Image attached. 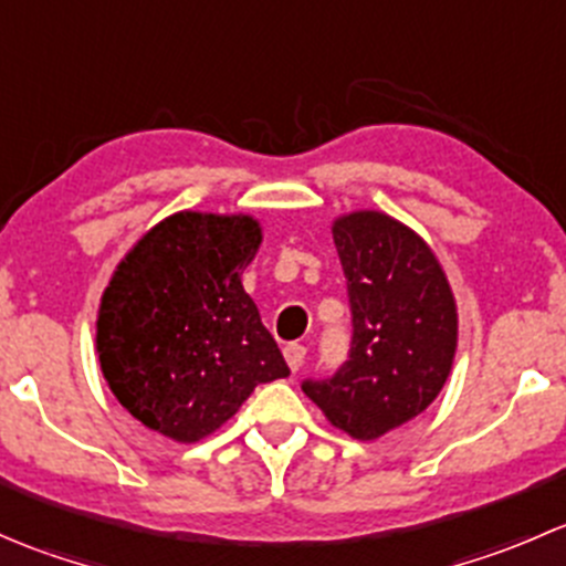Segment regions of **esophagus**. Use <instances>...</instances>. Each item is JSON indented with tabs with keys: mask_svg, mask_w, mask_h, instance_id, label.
Wrapping results in <instances>:
<instances>
[{
	"mask_svg": "<svg viewBox=\"0 0 566 566\" xmlns=\"http://www.w3.org/2000/svg\"><path fill=\"white\" fill-rule=\"evenodd\" d=\"M304 358H306V347L298 345V342L284 347V361H287V367L293 369V373H298V369L304 367Z\"/></svg>",
	"mask_w": 566,
	"mask_h": 566,
	"instance_id": "obj_1",
	"label": "esophagus"
}]
</instances>
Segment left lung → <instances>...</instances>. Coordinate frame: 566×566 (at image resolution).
<instances>
[{
	"instance_id": "obj_1",
	"label": "left lung",
	"mask_w": 566,
	"mask_h": 566,
	"mask_svg": "<svg viewBox=\"0 0 566 566\" xmlns=\"http://www.w3.org/2000/svg\"><path fill=\"white\" fill-rule=\"evenodd\" d=\"M353 312L350 358L301 389L336 430L375 441L424 413L458 350V304L436 251L380 210L334 219Z\"/></svg>"
}]
</instances>
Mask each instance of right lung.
<instances>
[{"instance_id":"1","label":"right lung","mask_w":566,"mask_h":566,"mask_svg":"<svg viewBox=\"0 0 566 566\" xmlns=\"http://www.w3.org/2000/svg\"><path fill=\"white\" fill-rule=\"evenodd\" d=\"M260 221L180 210L147 230L101 295L95 347L117 402L147 430L197 443L260 384L287 378L241 273Z\"/></svg>"}]
</instances>
